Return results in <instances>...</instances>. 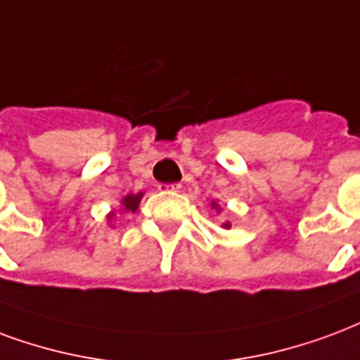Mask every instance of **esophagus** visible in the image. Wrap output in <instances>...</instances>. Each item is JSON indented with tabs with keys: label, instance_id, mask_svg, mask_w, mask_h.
I'll return each mask as SVG.
<instances>
[{
	"label": "esophagus",
	"instance_id": "obj_1",
	"mask_svg": "<svg viewBox=\"0 0 360 360\" xmlns=\"http://www.w3.org/2000/svg\"><path fill=\"white\" fill-rule=\"evenodd\" d=\"M179 188H181L179 183H172V185H169V183H160V185H158V191H162V193H169V191H179Z\"/></svg>",
	"mask_w": 360,
	"mask_h": 360
}]
</instances>
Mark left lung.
I'll return each mask as SVG.
<instances>
[{
  "mask_svg": "<svg viewBox=\"0 0 360 360\" xmlns=\"http://www.w3.org/2000/svg\"><path fill=\"white\" fill-rule=\"evenodd\" d=\"M214 206H215V204H214ZM223 227L229 229V227H231V223H229V221H227V223H223Z\"/></svg>",
  "mask_w": 360,
  "mask_h": 360,
  "instance_id": "1",
  "label": "left lung"
}]
</instances>
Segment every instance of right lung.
I'll use <instances>...</instances> for the list:
<instances>
[{"label": "right lung", "instance_id": "add662e5", "mask_svg": "<svg viewBox=\"0 0 360 360\" xmlns=\"http://www.w3.org/2000/svg\"><path fill=\"white\" fill-rule=\"evenodd\" d=\"M141 198H143V193H139V194H127L126 198L122 200V204H124V207H126V210H131V212H135V210H137V206H139ZM112 215L114 214L108 215V219H112Z\"/></svg>", "mask_w": 360, "mask_h": 360}]
</instances>
